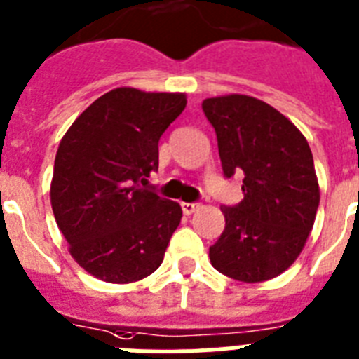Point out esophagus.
Returning a JSON list of instances; mask_svg holds the SVG:
<instances>
[{
    "label": "esophagus",
    "mask_w": 359,
    "mask_h": 359,
    "mask_svg": "<svg viewBox=\"0 0 359 359\" xmlns=\"http://www.w3.org/2000/svg\"><path fill=\"white\" fill-rule=\"evenodd\" d=\"M198 207H200L198 203H187V201H183L182 203V209L185 215H192L194 211H198Z\"/></svg>",
    "instance_id": "esophagus-1"
}]
</instances>
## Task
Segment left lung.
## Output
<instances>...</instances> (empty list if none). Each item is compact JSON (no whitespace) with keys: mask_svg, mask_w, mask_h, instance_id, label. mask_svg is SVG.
Instances as JSON below:
<instances>
[{"mask_svg":"<svg viewBox=\"0 0 359 359\" xmlns=\"http://www.w3.org/2000/svg\"><path fill=\"white\" fill-rule=\"evenodd\" d=\"M218 139L224 176H244V200L220 207L226 229L209 248L212 268L242 283H262L303 251L319 207L312 150L273 106L248 95L201 102Z\"/></svg>","mask_w":359,"mask_h":359,"instance_id":"8db88e82","label":"left lung"}]
</instances>
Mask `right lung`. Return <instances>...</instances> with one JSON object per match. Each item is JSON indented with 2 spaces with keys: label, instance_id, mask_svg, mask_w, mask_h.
<instances>
[{
  "label": "right lung",
  "instance_id": "1",
  "mask_svg": "<svg viewBox=\"0 0 359 359\" xmlns=\"http://www.w3.org/2000/svg\"><path fill=\"white\" fill-rule=\"evenodd\" d=\"M185 106V93L117 88L88 106L62 137L53 212L71 257L97 279L135 283L161 266L183 212L144 185L158 170L159 137Z\"/></svg>",
  "mask_w": 359,
  "mask_h": 359
}]
</instances>
